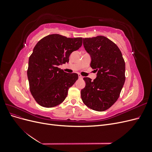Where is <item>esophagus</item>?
<instances>
[{"instance_id": "esophagus-1", "label": "esophagus", "mask_w": 152, "mask_h": 152, "mask_svg": "<svg viewBox=\"0 0 152 152\" xmlns=\"http://www.w3.org/2000/svg\"><path fill=\"white\" fill-rule=\"evenodd\" d=\"M83 76H82L80 74H79V79H83Z\"/></svg>"}]
</instances>
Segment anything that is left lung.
<instances>
[{
	"label": "left lung",
	"mask_w": 152,
	"mask_h": 152,
	"mask_svg": "<svg viewBox=\"0 0 152 152\" xmlns=\"http://www.w3.org/2000/svg\"><path fill=\"white\" fill-rule=\"evenodd\" d=\"M84 47L91 58V67L97 77H84L82 102L91 109L103 112L116 102L126 80V64L117 45L104 36L83 39Z\"/></svg>",
	"instance_id": "left-lung-1"
}]
</instances>
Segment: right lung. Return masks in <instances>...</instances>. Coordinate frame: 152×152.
I'll return each instance as SVG.
<instances>
[{"instance_id": "add662e5", "label": "right lung", "mask_w": 152, "mask_h": 152, "mask_svg": "<svg viewBox=\"0 0 152 152\" xmlns=\"http://www.w3.org/2000/svg\"><path fill=\"white\" fill-rule=\"evenodd\" d=\"M82 44L81 37L51 34L35 45L29 58L27 76L31 94L39 104L51 108L65 99L68 89L79 76L75 73L65 72L58 66L68 63L71 53Z\"/></svg>"}]
</instances>
